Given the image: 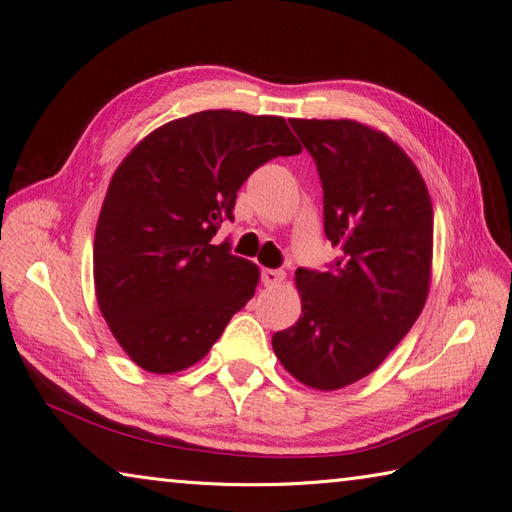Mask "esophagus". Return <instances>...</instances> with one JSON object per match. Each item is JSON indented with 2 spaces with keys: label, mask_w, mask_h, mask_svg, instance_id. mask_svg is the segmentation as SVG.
Masks as SVG:
<instances>
[{
  "label": "esophagus",
  "mask_w": 512,
  "mask_h": 512,
  "mask_svg": "<svg viewBox=\"0 0 512 512\" xmlns=\"http://www.w3.org/2000/svg\"><path fill=\"white\" fill-rule=\"evenodd\" d=\"M260 277H262V284L273 288V286H280L284 282L286 273L282 269H262Z\"/></svg>",
  "instance_id": "34e87169"
}]
</instances>
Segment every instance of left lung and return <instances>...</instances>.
Listing matches in <instances>:
<instances>
[{
	"mask_svg": "<svg viewBox=\"0 0 512 512\" xmlns=\"http://www.w3.org/2000/svg\"><path fill=\"white\" fill-rule=\"evenodd\" d=\"M324 192L329 271L297 269L301 318L273 335L290 374L318 391L369 376L421 316L433 254L427 185L406 151L352 119H290Z\"/></svg>",
	"mask_w": 512,
	"mask_h": 512,
	"instance_id": "obj_1",
	"label": "left lung"
}]
</instances>
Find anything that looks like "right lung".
<instances>
[{"instance_id":"obj_1","label":"right lung","mask_w":512,"mask_h":512,"mask_svg":"<svg viewBox=\"0 0 512 512\" xmlns=\"http://www.w3.org/2000/svg\"><path fill=\"white\" fill-rule=\"evenodd\" d=\"M297 153L284 117L203 111L153 130L117 166L96 226L94 282L108 329L138 367H192L254 297L258 267L211 239L235 220L243 181Z\"/></svg>"}]
</instances>
